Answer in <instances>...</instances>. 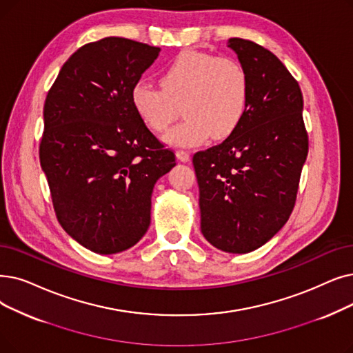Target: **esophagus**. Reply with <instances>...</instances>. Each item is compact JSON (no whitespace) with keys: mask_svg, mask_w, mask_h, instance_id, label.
Wrapping results in <instances>:
<instances>
[{"mask_svg":"<svg viewBox=\"0 0 353 353\" xmlns=\"http://www.w3.org/2000/svg\"><path fill=\"white\" fill-rule=\"evenodd\" d=\"M176 156H177V159H179L180 161H183V163H186V161L190 160V152L186 151V150H177V151H176Z\"/></svg>","mask_w":353,"mask_h":353,"instance_id":"1","label":"esophagus"}]
</instances>
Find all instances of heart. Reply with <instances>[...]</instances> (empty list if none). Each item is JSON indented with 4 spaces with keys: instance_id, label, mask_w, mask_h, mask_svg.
<instances>
[{
    "instance_id": "1",
    "label": "heart",
    "mask_w": 353,
    "mask_h": 353,
    "mask_svg": "<svg viewBox=\"0 0 353 353\" xmlns=\"http://www.w3.org/2000/svg\"><path fill=\"white\" fill-rule=\"evenodd\" d=\"M161 88L147 82L131 89L132 108L154 132H165L180 108V122L165 140L177 147L197 145L209 139L231 135L245 115L250 81L236 59L208 52H185L168 63L159 76Z\"/></svg>"
}]
</instances>
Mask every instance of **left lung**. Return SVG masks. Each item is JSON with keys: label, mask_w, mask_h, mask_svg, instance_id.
<instances>
[{"label": "left lung", "mask_w": 353, "mask_h": 353, "mask_svg": "<svg viewBox=\"0 0 353 353\" xmlns=\"http://www.w3.org/2000/svg\"><path fill=\"white\" fill-rule=\"evenodd\" d=\"M228 46L248 74L247 111L223 143L196 152L193 165L203 236L225 252L247 254L293 212L309 137L300 86L281 60L251 40Z\"/></svg>", "instance_id": "obj_1"}]
</instances>
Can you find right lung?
<instances>
[{
  "label": "right lung",
  "mask_w": 353,
  "mask_h": 353,
  "mask_svg": "<svg viewBox=\"0 0 353 353\" xmlns=\"http://www.w3.org/2000/svg\"><path fill=\"white\" fill-rule=\"evenodd\" d=\"M160 48L105 37L76 50L44 102L40 164L59 223L85 248L117 254L150 226L156 181L176 165L131 103Z\"/></svg>",
  "instance_id": "obj_1"
}]
</instances>
